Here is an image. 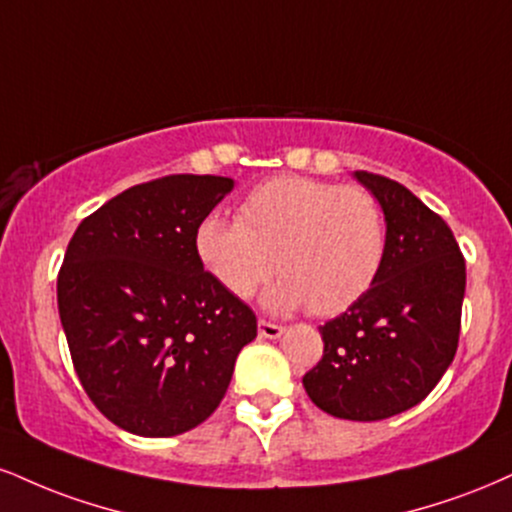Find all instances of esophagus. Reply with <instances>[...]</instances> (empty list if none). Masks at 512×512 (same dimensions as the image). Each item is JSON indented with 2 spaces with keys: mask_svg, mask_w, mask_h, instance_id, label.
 <instances>
[{
  "mask_svg": "<svg viewBox=\"0 0 512 512\" xmlns=\"http://www.w3.org/2000/svg\"><path fill=\"white\" fill-rule=\"evenodd\" d=\"M257 329H260V336L262 338H279L283 334V326L281 324L267 322V319H260V322H257Z\"/></svg>",
  "mask_w": 512,
  "mask_h": 512,
  "instance_id": "1",
  "label": "esophagus"
}]
</instances>
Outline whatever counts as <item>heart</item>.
Masks as SVG:
<instances>
[{
	"mask_svg": "<svg viewBox=\"0 0 512 512\" xmlns=\"http://www.w3.org/2000/svg\"><path fill=\"white\" fill-rule=\"evenodd\" d=\"M205 272L233 298H250L274 272L276 310L334 317L372 291L389 226L377 195L310 176H274L240 200L238 219L207 214L195 229Z\"/></svg>",
	"mask_w": 512,
	"mask_h": 512,
	"instance_id": "b5f03b06",
	"label": "heart"
}]
</instances>
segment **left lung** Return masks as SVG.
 <instances>
[{"label": "left lung", "mask_w": 512, "mask_h": 512, "mask_svg": "<svg viewBox=\"0 0 512 512\" xmlns=\"http://www.w3.org/2000/svg\"><path fill=\"white\" fill-rule=\"evenodd\" d=\"M355 178L384 207L389 252L372 291L319 326L324 353L303 386L329 415L377 422L427 398L453 362L465 257L446 221L408 188L369 171Z\"/></svg>", "instance_id": "obj_1"}]
</instances>
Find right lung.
<instances>
[{
  "mask_svg": "<svg viewBox=\"0 0 512 512\" xmlns=\"http://www.w3.org/2000/svg\"><path fill=\"white\" fill-rule=\"evenodd\" d=\"M224 176L171 174L80 221L57 276L73 369L95 408L138 436H176L219 408L257 317L202 267L195 229Z\"/></svg>",
  "mask_w": 512,
  "mask_h": 512,
  "instance_id": "right-lung-1",
  "label": "right lung"
}]
</instances>
